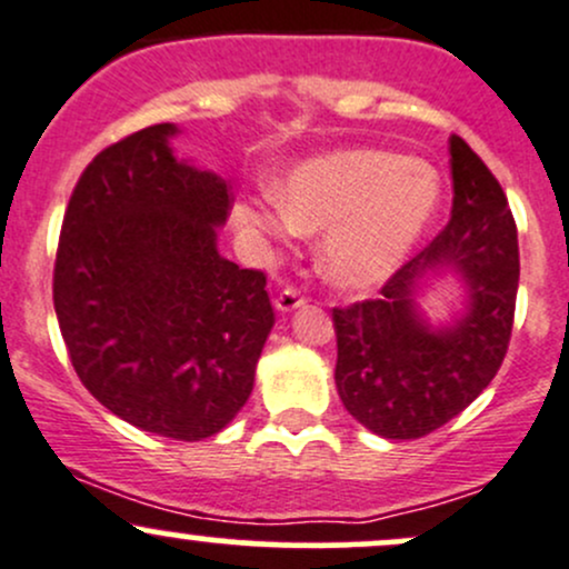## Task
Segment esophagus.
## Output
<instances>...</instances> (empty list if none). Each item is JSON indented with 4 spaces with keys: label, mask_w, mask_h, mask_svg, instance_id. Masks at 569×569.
<instances>
[{
    "label": "esophagus",
    "mask_w": 569,
    "mask_h": 569,
    "mask_svg": "<svg viewBox=\"0 0 569 569\" xmlns=\"http://www.w3.org/2000/svg\"><path fill=\"white\" fill-rule=\"evenodd\" d=\"M305 305V295L299 289H283L278 297H274V308L280 310V313H291V310L302 308Z\"/></svg>",
    "instance_id": "esophagus-1"
}]
</instances>
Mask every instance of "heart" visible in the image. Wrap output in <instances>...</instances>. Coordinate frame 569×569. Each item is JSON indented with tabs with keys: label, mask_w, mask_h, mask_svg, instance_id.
Wrapping results in <instances>:
<instances>
[{
	"label": "heart",
	"mask_w": 569,
	"mask_h": 569,
	"mask_svg": "<svg viewBox=\"0 0 569 569\" xmlns=\"http://www.w3.org/2000/svg\"><path fill=\"white\" fill-rule=\"evenodd\" d=\"M278 208L234 204L237 229L278 237L321 234L318 270L348 291H370L399 270L440 204L427 164L386 151H335L302 161L272 183Z\"/></svg>",
	"instance_id": "heart-1"
}]
</instances>
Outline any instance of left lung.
Masks as SVG:
<instances>
[{
	"label": "left lung",
	"mask_w": 569,
	"mask_h": 569,
	"mask_svg": "<svg viewBox=\"0 0 569 569\" xmlns=\"http://www.w3.org/2000/svg\"><path fill=\"white\" fill-rule=\"evenodd\" d=\"M451 221L386 280L378 299L335 308V383L361 427L416 440L459 416L508 353L518 291V234L502 186L461 137H451ZM453 271L466 310L432 328L417 308L420 280Z\"/></svg>",
	"instance_id": "1"
}]
</instances>
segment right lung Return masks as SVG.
Instances as JSON below:
<instances>
[{
    "instance_id": "right-lung-1",
    "label": "right lung",
    "mask_w": 569,
    "mask_h": 569,
    "mask_svg": "<svg viewBox=\"0 0 569 569\" xmlns=\"http://www.w3.org/2000/svg\"><path fill=\"white\" fill-rule=\"evenodd\" d=\"M174 134L140 129L80 174L53 308L74 372L110 413L191 442L248 402L274 313L264 272L218 253L227 180L178 159Z\"/></svg>"
}]
</instances>
